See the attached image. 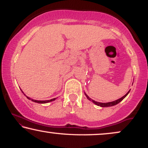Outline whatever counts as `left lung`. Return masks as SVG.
Listing matches in <instances>:
<instances>
[{"label": "left lung", "instance_id": "8db88e82", "mask_svg": "<svg viewBox=\"0 0 148 148\" xmlns=\"http://www.w3.org/2000/svg\"><path fill=\"white\" fill-rule=\"evenodd\" d=\"M130 92V90H129L128 91V92L127 93L126 95H124L123 97H121V98H120V99H117V100H115V101H111V102H107V103H101V102H98V101H95V100H93V99H92L91 98H90L89 97H88L87 95H86V93L85 92V95L86 96V97L88 98V99H89L90 101H92L93 103H95V104H96V105H97V106H101V107H108V106H115V105H116V104H118V103H120V101H122V100H123V99H125V97H126L127 95L129 94V92Z\"/></svg>", "mask_w": 148, "mask_h": 148}]
</instances>
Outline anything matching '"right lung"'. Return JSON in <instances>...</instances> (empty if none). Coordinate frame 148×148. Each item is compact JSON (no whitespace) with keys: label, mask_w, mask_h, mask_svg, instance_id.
Here are the masks:
<instances>
[{"label":"right lung","mask_w":148,"mask_h":148,"mask_svg":"<svg viewBox=\"0 0 148 148\" xmlns=\"http://www.w3.org/2000/svg\"><path fill=\"white\" fill-rule=\"evenodd\" d=\"M26 97L28 98V99L31 100V101H34V102H36V103H48V102H50V101H54L55 99H56V98H54V99H51L50 100H45V101H38V100H35V99H31V98L28 97L26 96Z\"/></svg>","instance_id":"1"}]
</instances>
